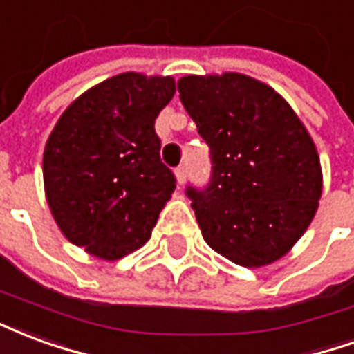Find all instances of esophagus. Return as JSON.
<instances>
[{"instance_id": "obj_1", "label": "esophagus", "mask_w": 354, "mask_h": 354, "mask_svg": "<svg viewBox=\"0 0 354 354\" xmlns=\"http://www.w3.org/2000/svg\"><path fill=\"white\" fill-rule=\"evenodd\" d=\"M185 176H187V167L185 165H180L176 169V180H178V184L182 185L185 182Z\"/></svg>"}]
</instances>
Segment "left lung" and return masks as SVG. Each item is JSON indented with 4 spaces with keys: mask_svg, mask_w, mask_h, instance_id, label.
<instances>
[{
    "mask_svg": "<svg viewBox=\"0 0 354 354\" xmlns=\"http://www.w3.org/2000/svg\"><path fill=\"white\" fill-rule=\"evenodd\" d=\"M178 91L210 147V182L185 189L207 245L237 266L273 263L319 208L315 142L281 94L243 73L185 75Z\"/></svg>",
    "mask_w": 354,
    "mask_h": 354,
    "instance_id": "left-lung-1",
    "label": "left lung"
}]
</instances>
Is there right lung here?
<instances>
[{
	"mask_svg": "<svg viewBox=\"0 0 354 354\" xmlns=\"http://www.w3.org/2000/svg\"><path fill=\"white\" fill-rule=\"evenodd\" d=\"M174 93L169 75L119 73L75 98L45 144L50 214L70 243L100 260L146 245L176 189L155 134V119Z\"/></svg>",
	"mask_w": 354,
	"mask_h": 354,
	"instance_id": "1",
	"label": "right lung"
}]
</instances>
